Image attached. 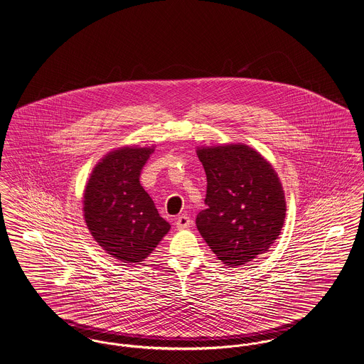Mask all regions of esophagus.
I'll use <instances>...</instances> for the list:
<instances>
[{
    "label": "esophagus",
    "mask_w": 364,
    "mask_h": 364,
    "mask_svg": "<svg viewBox=\"0 0 364 364\" xmlns=\"http://www.w3.org/2000/svg\"><path fill=\"white\" fill-rule=\"evenodd\" d=\"M189 225H191V219L186 214H183V215H180L178 218L176 219V228L180 229V230L187 229V228H189Z\"/></svg>",
    "instance_id": "34e87169"
}]
</instances>
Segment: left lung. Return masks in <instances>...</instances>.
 <instances>
[{"label":"left lung","instance_id":"left-lung-1","mask_svg":"<svg viewBox=\"0 0 364 364\" xmlns=\"http://www.w3.org/2000/svg\"><path fill=\"white\" fill-rule=\"evenodd\" d=\"M207 208L196 217L204 241L232 268L265 253L280 235L286 199L272 165L242 144L198 147Z\"/></svg>","mask_w":364,"mask_h":364}]
</instances>
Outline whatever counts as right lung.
<instances>
[{"mask_svg": "<svg viewBox=\"0 0 364 364\" xmlns=\"http://www.w3.org/2000/svg\"><path fill=\"white\" fill-rule=\"evenodd\" d=\"M153 151L154 146L109 151L93 168L84 192V218L92 237L127 264L144 262L171 229L139 183Z\"/></svg>", "mask_w": 364, "mask_h": 364, "instance_id": "1", "label": "right lung"}]
</instances>
